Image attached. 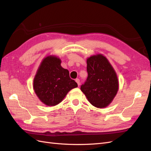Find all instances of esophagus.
Instances as JSON below:
<instances>
[{
	"instance_id": "esophagus-1",
	"label": "esophagus",
	"mask_w": 151,
	"mask_h": 151,
	"mask_svg": "<svg viewBox=\"0 0 151 151\" xmlns=\"http://www.w3.org/2000/svg\"><path fill=\"white\" fill-rule=\"evenodd\" d=\"M75 81H76V82L77 83V84H78V86H80V79H78V78H76V79L75 80Z\"/></svg>"
}]
</instances>
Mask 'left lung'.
<instances>
[{
	"mask_svg": "<svg viewBox=\"0 0 151 151\" xmlns=\"http://www.w3.org/2000/svg\"><path fill=\"white\" fill-rule=\"evenodd\" d=\"M87 63L88 77L81 85V90L93 106L105 107L117 93V76L108 60L101 54L90 57Z\"/></svg>",
	"mask_w": 151,
	"mask_h": 151,
	"instance_id": "8db88e82",
	"label": "left lung"
}]
</instances>
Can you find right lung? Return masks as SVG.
I'll return each mask as SVG.
<instances>
[{"label":"right lung","mask_w":151,"mask_h":151,"mask_svg":"<svg viewBox=\"0 0 151 151\" xmlns=\"http://www.w3.org/2000/svg\"><path fill=\"white\" fill-rule=\"evenodd\" d=\"M78 84L70 77V73L61 66V60L48 56L43 60L33 80V88L45 104H58L72 88Z\"/></svg>","instance_id":"add662e5"}]
</instances>
